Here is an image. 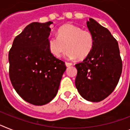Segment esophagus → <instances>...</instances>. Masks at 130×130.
Returning a JSON list of instances; mask_svg holds the SVG:
<instances>
[{"label":"esophagus","mask_w":130,"mask_h":130,"mask_svg":"<svg viewBox=\"0 0 130 130\" xmlns=\"http://www.w3.org/2000/svg\"><path fill=\"white\" fill-rule=\"evenodd\" d=\"M65 64H66V66H67V67H69V66H70L72 65V63L67 62H65Z\"/></svg>","instance_id":"obj_1"}]
</instances>
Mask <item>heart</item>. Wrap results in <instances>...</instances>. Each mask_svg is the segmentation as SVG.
<instances>
[{
    "instance_id": "1",
    "label": "heart",
    "mask_w": 130,
    "mask_h": 130,
    "mask_svg": "<svg viewBox=\"0 0 130 130\" xmlns=\"http://www.w3.org/2000/svg\"><path fill=\"white\" fill-rule=\"evenodd\" d=\"M94 44L91 32L72 24L61 26L57 36H50L48 40V49L52 55L60 58L67 48L66 56L69 59H84L92 52Z\"/></svg>"
}]
</instances>
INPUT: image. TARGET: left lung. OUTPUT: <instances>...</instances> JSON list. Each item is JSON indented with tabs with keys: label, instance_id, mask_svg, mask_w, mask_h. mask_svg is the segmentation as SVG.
<instances>
[{
	"label": "left lung",
	"instance_id": "1",
	"mask_svg": "<svg viewBox=\"0 0 130 130\" xmlns=\"http://www.w3.org/2000/svg\"><path fill=\"white\" fill-rule=\"evenodd\" d=\"M93 35L94 47L82 62L75 65V84L79 94L90 102H98L112 93L122 71L118 43L106 28L93 19L87 21Z\"/></svg>",
	"mask_w": 130,
	"mask_h": 130
}]
</instances>
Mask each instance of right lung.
Returning a JSON list of instances; mask_svg holds the SVG:
<instances>
[{"label": "right lung", "instance_id": "right-lung-1", "mask_svg": "<svg viewBox=\"0 0 130 130\" xmlns=\"http://www.w3.org/2000/svg\"><path fill=\"white\" fill-rule=\"evenodd\" d=\"M51 21L32 22L16 36L8 54L12 86L26 102L35 106L50 102L58 91L65 63L49 51Z\"/></svg>", "mask_w": 130, "mask_h": 130}]
</instances>
